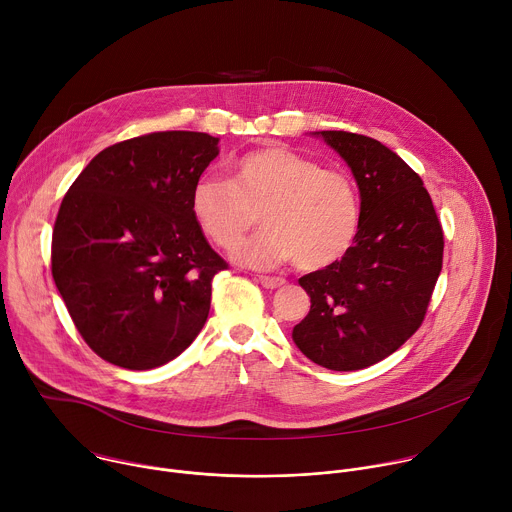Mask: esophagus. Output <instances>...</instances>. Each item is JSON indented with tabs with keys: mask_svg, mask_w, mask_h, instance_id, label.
Returning a JSON list of instances; mask_svg holds the SVG:
<instances>
[{
	"mask_svg": "<svg viewBox=\"0 0 512 512\" xmlns=\"http://www.w3.org/2000/svg\"><path fill=\"white\" fill-rule=\"evenodd\" d=\"M257 281L265 287V289H275V287H281L283 283H285V279L283 277H277V275H259L257 277Z\"/></svg>",
	"mask_w": 512,
	"mask_h": 512,
	"instance_id": "esophagus-1",
	"label": "esophagus"
}]
</instances>
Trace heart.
<instances>
[{
  "mask_svg": "<svg viewBox=\"0 0 512 512\" xmlns=\"http://www.w3.org/2000/svg\"><path fill=\"white\" fill-rule=\"evenodd\" d=\"M190 210L204 237L233 249L259 213L266 229L235 251L251 267L318 271L340 261L354 245L362 204L356 182L340 168H324L294 150L271 145L243 154L231 178L202 174L190 192Z\"/></svg>",
  "mask_w": 512,
  "mask_h": 512,
  "instance_id": "obj_1",
  "label": "heart"
}]
</instances>
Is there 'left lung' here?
<instances>
[{"label": "left lung", "instance_id": "left-lung-1", "mask_svg": "<svg viewBox=\"0 0 512 512\" xmlns=\"http://www.w3.org/2000/svg\"><path fill=\"white\" fill-rule=\"evenodd\" d=\"M350 166L362 204L352 249L300 277L310 296L296 346L330 371L387 358L421 326L444 261V231L423 180L373 137L318 131Z\"/></svg>", "mask_w": 512, "mask_h": 512}]
</instances>
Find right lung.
<instances>
[{
  "mask_svg": "<svg viewBox=\"0 0 512 512\" xmlns=\"http://www.w3.org/2000/svg\"><path fill=\"white\" fill-rule=\"evenodd\" d=\"M218 137L156 131L109 145L72 182L52 231V277L89 348L129 371L182 354L229 267L206 241L190 192Z\"/></svg>",
  "mask_w": 512,
  "mask_h": 512,
  "instance_id": "add662e5",
  "label": "right lung"
}]
</instances>
